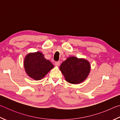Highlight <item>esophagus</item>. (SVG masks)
Returning a JSON list of instances; mask_svg holds the SVG:
<instances>
[{"label": "esophagus", "mask_w": 120, "mask_h": 120, "mask_svg": "<svg viewBox=\"0 0 120 120\" xmlns=\"http://www.w3.org/2000/svg\"><path fill=\"white\" fill-rule=\"evenodd\" d=\"M55 65L56 66H60V62L59 61H56L55 62Z\"/></svg>", "instance_id": "1"}]
</instances>
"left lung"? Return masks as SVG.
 <instances>
[{
	"mask_svg": "<svg viewBox=\"0 0 120 120\" xmlns=\"http://www.w3.org/2000/svg\"><path fill=\"white\" fill-rule=\"evenodd\" d=\"M60 70L67 82L72 84H78L86 79L90 71V65L84 59L70 56L63 62Z\"/></svg>",
	"mask_w": 120,
	"mask_h": 120,
	"instance_id": "8db88e82",
	"label": "left lung"
}]
</instances>
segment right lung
I'll list each match as a JSON object with an SVG mask.
<instances>
[{
  "label": "right lung",
  "instance_id": "1",
  "mask_svg": "<svg viewBox=\"0 0 120 120\" xmlns=\"http://www.w3.org/2000/svg\"><path fill=\"white\" fill-rule=\"evenodd\" d=\"M24 66L28 76L36 80L44 78L54 67L52 63L46 60L43 53L40 52L27 54L24 59Z\"/></svg>",
  "mask_w": 120,
  "mask_h": 120
}]
</instances>
